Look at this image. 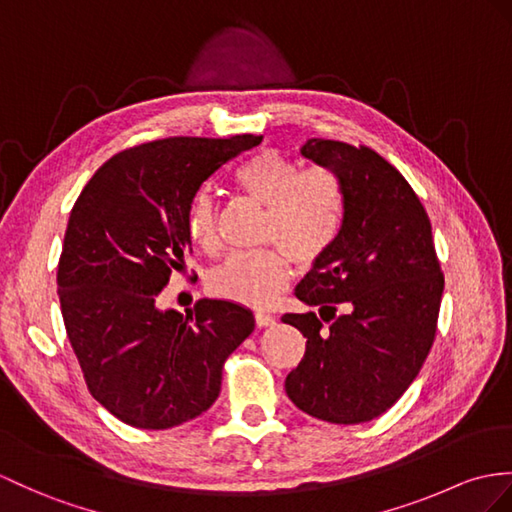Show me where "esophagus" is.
I'll use <instances>...</instances> for the list:
<instances>
[{
  "label": "esophagus",
  "instance_id": "1",
  "mask_svg": "<svg viewBox=\"0 0 512 512\" xmlns=\"http://www.w3.org/2000/svg\"><path fill=\"white\" fill-rule=\"evenodd\" d=\"M254 319H256V326H258V328H271V326H276V317L267 315V313H256Z\"/></svg>",
  "mask_w": 512,
  "mask_h": 512
}]
</instances>
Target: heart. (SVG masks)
<instances>
[{"label": "heart", "instance_id": "obj_1", "mask_svg": "<svg viewBox=\"0 0 512 512\" xmlns=\"http://www.w3.org/2000/svg\"><path fill=\"white\" fill-rule=\"evenodd\" d=\"M241 189L267 206L265 241L278 245L234 252L210 271L208 289L234 304L263 308L289 282V256L308 267L328 252L343 217V197L332 173L310 169L299 173L295 162L278 149H265L236 173ZM189 234L204 249L219 239L217 199L199 191L189 208Z\"/></svg>", "mask_w": 512, "mask_h": 512}]
</instances>
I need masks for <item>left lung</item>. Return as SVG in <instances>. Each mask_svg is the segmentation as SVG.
I'll return each mask as SVG.
<instances>
[{
    "instance_id": "8db88e82",
    "label": "left lung",
    "mask_w": 512,
    "mask_h": 512,
    "mask_svg": "<svg viewBox=\"0 0 512 512\" xmlns=\"http://www.w3.org/2000/svg\"><path fill=\"white\" fill-rule=\"evenodd\" d=\"M302 156L332 171L343 217L328 252L295 286V297L319 306L321 319L282 317L306 336V354L284 389L306 415L350 426L386 413L417 378L445 280L428 213L391 162L369 147L326 139H308ZM336 303L351 313L334 318Z\"/></svg>"
}]
</instances>
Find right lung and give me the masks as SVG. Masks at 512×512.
Instances as JSON below:
<instances>
[{
    "label": "right lung",
    "mask_w": 512,
    "mask_h": 512,
    "mask_svg": "<svg viewBox=\"0 0 512 512\" xmlns=\"http://www.w3.org/2000/svg\"><path fill=\"white\" fill-rule=\"evenodd\" d=\"M263 136H173L126 149L73 206L58 263L67 336L91 395L143 430H167L215 404L226 358L254 315L199 299L182 317L156 299L191 252L189 208L213 173Z\"/></svg>",
    "instance_id": "add662e5"
}]
</instances>
